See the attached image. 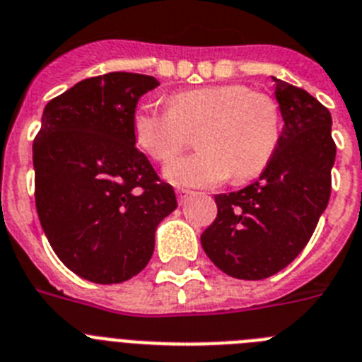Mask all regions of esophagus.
Masks as SVG:
<instances>
[{"mask_svg":"<svg viewBox=\"0 0 362 362\" xmlns=\"http://www.w3.org/2000/svg\"><path fill=\"white\" fill-rule=\"evenodd\" d=\"M177 197H178V204H180V206H184V204L187 202V200H189L191 197H193V191L177 189Z\"/></svg>","mask_w":362,"mask_h":362,"instance_id":"34e87169","label":"esophagus"}]
</instances>
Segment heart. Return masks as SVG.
<instances>
[{
    "mask_svg": "<svg viewBox=\"0 0 362 362\" xmlns=\"http://www.w3.org/2000/svg\"><path fill=\"white\" fill-rule=\"evenodd\" d=\"M136 147L155 162H168L197 133L199 153L163 168V177L185 187L253 180L268 168L281 140V109L264 93L240 83L180 90L168 111L140 103L131 116Z\"/></svg>",
    "mask_w": 362,
    "mask_h": 362,
    "instance_id": "heart-1",
    "label": "heart"
}]
</instances>
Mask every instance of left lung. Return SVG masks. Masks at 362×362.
<instances>
[{"label": "left lung", "instance_id": "1", "mask_svg": "<svg viewBox=\"0 0 362 362\" xmlns=\"http://www.w3.org/2000/svg\"><path fill=\"white\" fill-rule=\"evenodd\" d=\"M275 81L282 133L257 182L216 194V218L200 237L226 275L260 281L284 269L312 238L332 193V115L304 89Z\"/></svg>", "mask_w": 362, "mask_h": 362}]
</instances>
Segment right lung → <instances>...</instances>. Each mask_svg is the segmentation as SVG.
Returning <instances> with one entry per match:
<instances>
[{"mask_svg": "<svg viewBox=\"0 0 362 362\" xmlns=\"http://www.w3.org/2000/svg\"><path fill=\"white\" fill-rule=\"evenodd\" d=\"M158 80L134 72L87 78L43 109L33 146L36 209L71 272L118 284L142 272L177 197L134 147L131 116Z\"/></svg>", "mask_w": 362, "mask_h": 362, "instance_id": "obj_1", "label": "right lung"}]
</instances>
